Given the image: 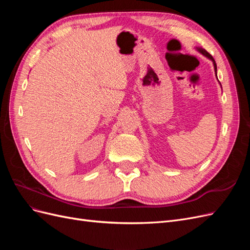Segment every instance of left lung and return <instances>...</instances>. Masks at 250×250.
<instances>
[{
	"label": "left lung",
	"mask_w": 250,
	"mask_h": 250,
	"mask_svg": "<svg viewBox=\"0 0 250 250\" xmlns=\"http://www.w3.org/2000/svg\"><path fill=\"white\" fill-rule=\"evenodd\" d=\"M197 50L200 52V53H202V54L204 55V56H207L208 58H209V59H211V62H213V63H214V67H215V71L217 72V64H216V62L214 60V58H213V56H211L209 53L208 52V51H206L204 49H202V48H197Z\"/></svg>",
	"instance_id": "8db88e82"
}]
</instances>
